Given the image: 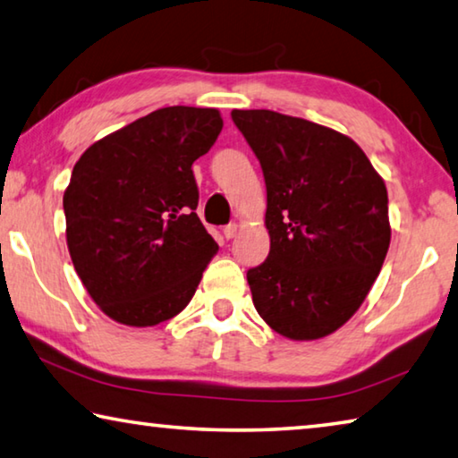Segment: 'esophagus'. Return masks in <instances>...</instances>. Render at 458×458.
Returning <instances> with one entry per match:
<instances>
[{"instance_id": "34e87169", "label": "esophagus", "mask_w": 458, "mask_h": 458, "mask_svg": "<svg viewBox=\"0 0 458 458\" xmlns=\"http://www.w3.org/2000/svg\"><path fill=\"white\" fill-rule=\"evenodd\" d=\"M236 232H238V224H234V222L228 224V226H224V236H226L228 240L234 238Z\"/></svg>"}]
</instances>
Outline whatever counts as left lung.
<instances>
[{"mask_svg":"<svg viewBox=\"0 0 458 458\" xmlns=\"http://www.w3.org/2000/svg\"><path fill=\"white\" fill-rule=\"evenodd\" d=\"M267 183L270 250L246 278L259 315L319 339L358 311L390 246L387 191L350 137L275 111H232Z\"/></svg>","mask_w":458,"mask_h":458,"instance_id":"obj_1","label":"left lung"}]
</instances>
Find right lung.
I'll use <instances>...</instances> for the list:
<instances>
[{
    "label": "right lung",
    "instance_id": "right-lung-1",
    "mask_svg": "<svg viewBox=\"0 0 458 458\" xmlns=\"http://www.w3.org/2000/svg\"><path fill=\"white\" fill-rule=\"evenodd\" d=\"M216 108L165 106L90 145L64 191L66 242L92 301L131 327L183 311L218 244L199 222L191 164L222 131Z\"/></svg>",
    "mask_w": 458,
    "mask_h": 458
}]
</instances>
